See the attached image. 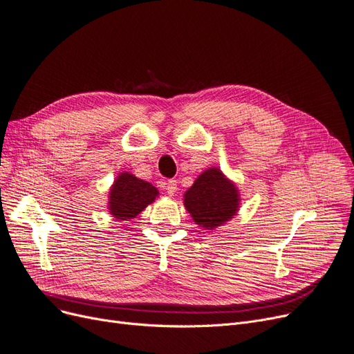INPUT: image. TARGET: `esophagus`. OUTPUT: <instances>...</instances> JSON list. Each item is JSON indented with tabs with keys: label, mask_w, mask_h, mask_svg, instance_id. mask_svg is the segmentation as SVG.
<instances>
[{
	"label": "esophagus",
	"mask_w": 354,
	"mask_h": 354,
	"mask_svg": "<svg viewBox=\"0 0 354 354\" xmlns=\"http://www.w3.org/2000/svg\"><path fill=\"white\" fill-rule=\"evenodd\" d=\"M165 185H166V192H167L169 195H174V194L176 192V189H178V184H176L175 179L167 180Z\"/></svg>",
	"instance_id": "34e87169"
}]
</instances>
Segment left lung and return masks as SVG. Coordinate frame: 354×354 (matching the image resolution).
<instances>
[{"label":"left lung","instance_id":"left-lung-1","mask_svg":"<svg viewBox=\"0 0 354 354\" xmlns=\"http://www.w3.org/2000/svg\"><path fill=\"white\" fill-rule=\"evenodd\" d=\"M184 205L195 225L214 230L238 214L241 194L236 184L218 167H208L184 194Z\"/></svg>","mask_w":354,"mask_h":354}]
</instances>
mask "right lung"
Instances as JSON below:
<instances>
[{"mask_svg": "<svg viewBox=\"0 0 354 354\" xmlns=\"http://www.w3.org/2000/svg\"><path fill=\"white\" fill-rule=\"evenodd\" d=\"M159 197V189L150 182L129 172H120L108 194V210L116 220L137 217L146 207Z\"/></svg>", "mask_w": 354, "mask_h": 354, "instance_id": "add662e5", "label": "right lung"}]
</instances>
